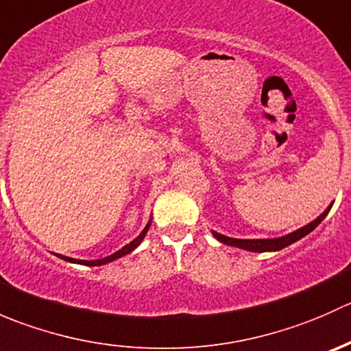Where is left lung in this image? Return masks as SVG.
<instances>
[{"label":"left lung","mask_w":351,"mask_h":351,"mask_svg":"<svg viewBox=\"0 0 351 351\" xmlns=\"http://www.w3.org/2000/svg\"><path fill=\"white\" fill-rule=\"evenodd\" d=\"M332 204H329L326 207V210L323 212V214L319 215V217L314 219L313 222H309V224H306L304 228L297 229V231L290 232V234H285V236H280V238H271V239H236V238H229V236H224L221 234V232H215L212 231V236H214L217 241L224 243V244H229V246H234V247H241V250H246V251H253V253H267V251H280L284 250V247L290 246L292 243L299 241V239H302L304 236L309 234L311 231H314V229L317 228V226L321 224V222L324 221V217L328 215V212L331 210Z\"/></svg>","instance_id":"left-lung-1"}]
</instances>
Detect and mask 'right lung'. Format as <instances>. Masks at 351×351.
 Masks as SVG:
<instances>
[{"label":"right lung","instance_id":"1","mask_svg":"<svg viewBox=\"0 0 351 351\" xmlns=\"http://www.w3.org/2000/svg\"><path fill=\"white\" fill-rule=\"evenodd\" d=\"M151 221H153V219H149V222H147V224H146V228L143 229V232H141V234L137 236V238L134 239V241H130L129 244H125V246H123L122 250L115 251V253H113V254H110V256L100 258V260H76V258H69V256H64V254H58V256H59V258H62V260H64V261H69V263L84 265V267H101V265H107V263H110V261H115V260H119V258L125 256V254L132 253V251L136 250V247L139 246L141 243H143V239L146 238L147 231H149Z\"/></svg>","mask_w":351,"mask_h":351}]
</instances>
